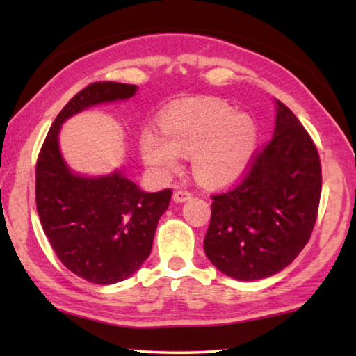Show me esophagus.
Returning <instances> with one entry per match:
<instances>
[{
    "label": "esophagus",
    "mask_w": 356,
    "mask_h": 356,
    "mask_svg": "<svg viewBox=\"0 0 356 356\" xmlns=\"http://www.w3.org/2000/svg\"><path fill=\"white\" fill-rule=\"evenodd\" d=\"M172 200H174V202H177V204L186 202V201H190V200H191V193H190V191H185V190L174 191Z\"/></svg>",
    "instance_id": "esophagus-1"
}]
</instances>
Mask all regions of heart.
<instances>
[{
	"instance_id": "obj_1",
	"label": "heart",
	"mask_w": 356,
	"mask_h": 356,
	"mask_svg": "<svg viewBox=\"0 0 356 356\" xmlns=\"http://www.w3.org/2000/svg\"><path fill=\"white\" fill-rule=\"evenodd\" d=\"M161 129L163 134L155 129L143 131L146 165L168 176L179 170L180 154L191 155L196 177L210 185H225L242 176L259 140L254 119L212 99L174 106L161 119Z\"/></svg>"
}]
</instances>
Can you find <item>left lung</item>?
<instances>
[{
	"label": "left lung",
	"instance_id": "1",
	"mask_svg": "<svg viewBox=\"0 0 356 356\" xmlns=\"http://www.w3.org/2000/svg\"><path fill=\"white\" fill-rule=\"evenodd\" d=\"M275 131L240 184L212 196L204 251L238 281L286 268L311 237L322 191L317 149L297 116L275 100Z\"/></svg>",
	"mask_w": 356,
	"mask_h": 356
}]
</instances>
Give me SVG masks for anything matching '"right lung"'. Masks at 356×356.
Here are the masks:
<instances>
[{"label": "right lung", "mask_w": 356, "mask_h": 356, "mask_svg": "<svg viewBox=\"0 0 356 356\" xmlns=\"http://www.w3.org/2000/svg\"><path fill=\"white\" fill-rule=\"evenodd\" d=\"M138 86L114 81L89 84L53 122L35 166V204L42 229L65 267L94 284H114L141 267L171 190L143 191L124 171L81 176L65 163L59 131L88 108L134 97Z\"/></svg>", "instance_id": "add662e5"}]
</instances>
